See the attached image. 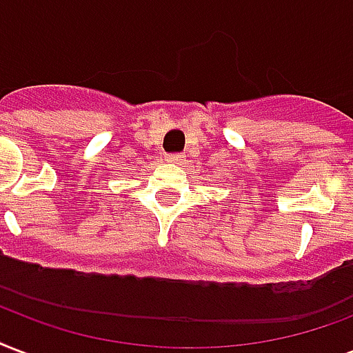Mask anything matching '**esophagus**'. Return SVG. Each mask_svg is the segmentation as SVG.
I'll return each mask as SVG.
<instances>
[{"label":"esophagus","mask_w":353,"mask_h":353,"mask_svg":"<svg viewBox=\"0 0 353 353\" xmlns=\"http://www.w3.org/2000/svg\"><path fill=\"white\" fill-rule=\"evenodd\" d=\"M166 163H174V165H181L183 163V155H179V153H168L165 157Z\"/></svg>","instance_id":"obj_1"}]
</instances>
